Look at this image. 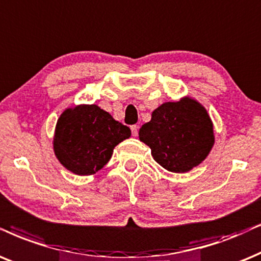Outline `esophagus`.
I'll return each instance as SVG.
<instances>
[{
  "mask_svg": "<svg viewBox=\"0 0 261 261\" xmlns=\"http://www.w3.org/2000/svg\"><path fill=\"white\" fill-rule=\"evenodd\" d=\"M130 129H132V134H133V137H137V135H138V129H139V127L137 126V124L132 126Z\"/></svg>",
  "mask_w": 261,
  "mask_h": 261,
  "instance_id": "obj_1",
  "label": "esophagus"
}]
</instances>
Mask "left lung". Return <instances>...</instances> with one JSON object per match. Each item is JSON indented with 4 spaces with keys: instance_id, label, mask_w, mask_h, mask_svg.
<instances>
[{
    "instance_id": "left-lung-1",
    "label": "left lung",
    "mask_w": 261,
    "mask_h": 261,
    "mask_svg": "<svg viewBox=\"0 0 261 261\" xmlns=\"http://www.w3.org/2000/svg\"><path fill=\"white\" fill-rule=\"evenodd\" d=\"M139 139L151 148L153 160L171 172H187L207 157L215 144L213 124L199 101L182 98L167 101L143 124Z\"/></svg>"
}]
</instances>
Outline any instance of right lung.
<instances>
[{"label":"right lung","mask_w":261,"mask_h":261,"mask_svg":"<svg viewBox=\"0 0 261 261\" xmlns=\"http://www.w3.org/2000/svg\"><path fill=\"white\" fill-rule=\"evenodd\" d=\"M130 137L129 127L114 120L96 104L66 109L56 123L54 152L60 163L80 176L96 174L114 148Z\"/></svg>","instance_id":"add662e5"}]
</instances>
